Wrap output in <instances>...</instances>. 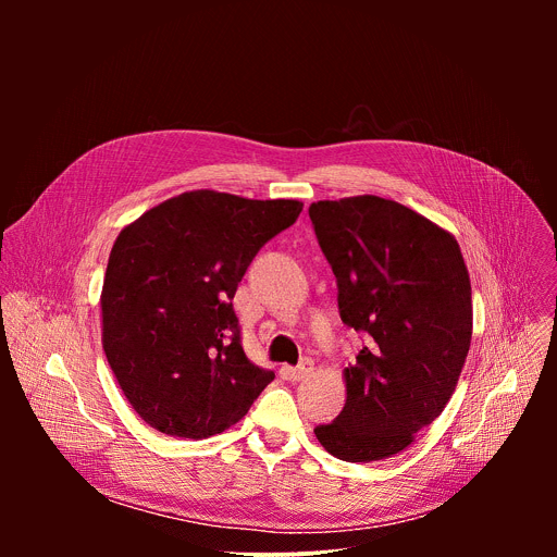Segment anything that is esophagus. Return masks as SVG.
<instances>
[{
    "instance_id": "esophagus-1",
    "label": "esophagus",
    "mask_w": 557,
    "mask_h": 557,
    "mask_svg": "<svg viewBox=\"0 0 557 557\" xmlns=\"http://www.w3.org/2000/svg\"><path fill=\"white\" fill-rule=\"evenodd\" d=\"M312 370H314V363H312V359H304L297 368H290L288 370V376H290V381H304V379H308L310 374H312Z\"/></svg>"
}]
</instances>
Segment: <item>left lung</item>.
Here are the masks:
<instances>
[{
  "label": "left lung",
  "mask_w": 557,
  "mask_h": 557,
  "mask_svg": "<svg viewBox=\"0 0 557 557\" xmlns=\"http://www.w3.org/2000/svg\"><path fill=\"white\" fill-rule=\"evenodd\" d=\"M339 286L342 322L368 346L344 370L342 414L314 428L348 462L404 451L445 410L471 344V284L456 237L379 196L308 207Z\"/></svg>",
  "instance_id": "obj_1"
}]
</instances>
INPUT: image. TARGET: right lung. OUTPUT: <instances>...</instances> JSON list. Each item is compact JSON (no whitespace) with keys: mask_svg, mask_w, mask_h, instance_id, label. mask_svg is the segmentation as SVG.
Masks as SVG:
<instances>
[{"mask_svg":"<svg viewBox=\"0 0 557 557\" xmlns=\"http://www.w3.org/2000/svg\"><path fill=\"white\" fill-rule=\"evenodd\" d=\"M299 200L196 189L151 207L112 247L101 290L103 350L134 412L178 438L240 421L275 372L249 361L233 295Z\"/></svg>","mask_w":557,"mask_h":557,"instance_id":"1","label":"right lung"}]
</instances>
